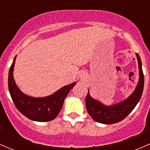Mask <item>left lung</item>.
Returning a JSON list of instances; mask_svg holds the SVG:
<instances>
[{
  "instance_id": "8db88e82",
  "label": "left lung",
  "mask_w": 150,
  "mask_h": 150,
  "mask_svg": "<svg viewBox=\"0 0 150 150\" xmlns=\"http://www.w3.org/2000/svg\"><path fill=\"white\" fill-rule=\"evenodd\" d=\"M136 55L138 60L139 79L135 90L127 99L119 103L107 106L93 99L88 91L86 97V106L89 115L93 120L103 124H113L121 121L131 112L139 102L143 92L144 79L141 58L138 54Z\"/></svg>"
}]
</instances>
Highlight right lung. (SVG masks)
I'll return each mask as SVG.
<instances>
[{
  "mask_svg": "<svg viewBox=\"0 0 150 150\" xmlns=\"http://www.w3.org/2000/svg\"><path fill=\"white\" fill-rule=\"evenodd\" d=\"M15 61L16 57L8 72V83L11 96L17 110L25 117L34 121L47 122L54 120L60 112L64 99L76 83L64 86L50 96L32 97L22 93L15 83L13 75Z\"/></svg>",
  "mask_w": 150,
  "mask_h": 150,
  "instance_id": "add662e5",
  "label": "right lung"
}]
</instances>
